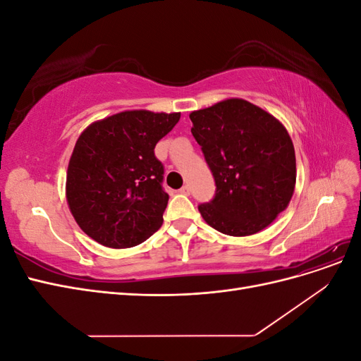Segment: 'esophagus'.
Wrapping results in <instances>:
<instances>
[{"label": "esophagus", "instance_id": "1", "mask_svg": "<svg viewBox=\"0 0 361 361\" xmlns=\"http://www.w3.org/2000/svg\"><path fill=\"white\" fill-rule=\"evenodd\" d=\"M179 192L183 194V195H188L190 194V187H187V185H183V187L179 190Z\"/></svg>", "mask_w": 361, "mask_h": 361}]
</instances>
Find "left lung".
I'll use <instances>...</instances> for the list:
<instances>
[{"mask_svg": "<svg viewBox=\"0 0 361 361\" xmlns=\"http://www.w3.org/2000/svg\"><path fill=\"white\" fill-rule=\"evenodd\" d=\"M190 118L216 185L214 200L199 206L203 220L228 236L264 231L289 206L297 182L285 125L239 97L192 111Z\"/></svg>", "mask_w": 361, "mask_h": 361, "instance_id": "8db88e82", "label": "left lung"}]
</instances>
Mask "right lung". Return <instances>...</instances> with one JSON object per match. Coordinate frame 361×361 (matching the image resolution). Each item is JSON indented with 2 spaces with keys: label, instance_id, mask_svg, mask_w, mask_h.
<instances>
[{
  "label": "right lung",
  "instance_id": "add662e5",
  "mask_svg": "<svg viewBox=\"0 0 361 361\" xmlns=\"http://www.w3.org/2000/svg\"><path fill=\"white\" fill-rule=\"evenodd\" d=\"M180 113L120 111L87 126L66 174V200L81 231L110 248L145 243L162 224L169 194L154 149Z\"/></svg>",
  "mask_w": 361,
  "mask_h": 361
}]
</instances>
